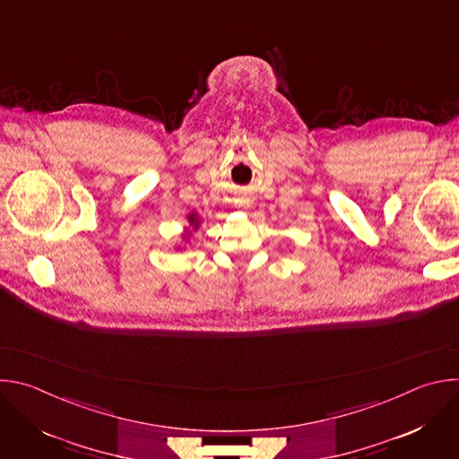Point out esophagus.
Listing matches in <instances>:
<instances>
[{"instance_id":"obj_1","label":"esophagus","mask_w":459,"mask_h":459,"mask_svg":"<svg viewBox=\"0 0 459 459\" xmlns=\"http://www.w3.org/2000/svg\"><path fill=\"white\" fill-rule=\"evenodd\" d=\"M236 204H238L239 207H247V205H248V200H243V198H239V200H236Z\"/></svg>"}]
</instances>
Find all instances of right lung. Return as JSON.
<instances>
[{"mask_svg":"<svg viewBox=\"0 0 459 459\" xmlns=\"http://www.w3.org/2000/svg\"><path fill=\"white\" fill-rule=\"evenodd\" d=\"M188 221H190V225L194 227V229H198V225H200V221H198V218H195L194 214H190L188 216Z\"/></svg>","mask_w":459,"mask_h":459,"instance_id":"1","label":"right lung"}]
</instances>
